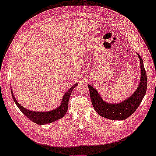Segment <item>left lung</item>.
Here are the masks:
<instances>
[{"instance_id":"8db88e82","label":"left lung","mask_w":156,"mask_h":156,"mask_svg":"<svg viewBox=\"0 0 156 156\" xmlns=\"http://www.w3.org/2000/svg\"><path fill=\"white\" fill-rule=\"evenodd\" d=\"M137 54L140 61V80L134 93L126 100L117 103H107L101 98L95 88L87 85L94 109L101 117L111 120H124L129 117L140 105L147 89V77L142 58Z\"/></svg>"}]
</instances>
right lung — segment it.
<instances>
[{
    "label": "right lung",
    "mask_w": 156,
    "mask_h": 156,
    "mask_svg": "<svg viewBox=\"0 0 156 156\" xmlns=\"http://www.w3.org/2000/svg\"><path fill=\"white\" fill-rule=\"evenodd\" d=\"M77 85L78 84L76 83L75 85H73L71 88L69 89L68 91L64 94L62 99L61 104L58 108H57L53 110L47 111V112H39V111L36 112V111H32L26 109V108H25L23 106L21 105L20 103H18V101H16L15 97H14V96L13 94V91H12V89L11 93L14 101L15 102L17 107L19 108V110L23 113V115H26L27 117L32 121V122H34L37 123V124L43 125L55 122V121L62 118L65 115V114L67 112L68 110L69 97H70L71 94L73 90Z\"/></svg>",
    "instance_id": "right-lung-1"
}]
</instances>
